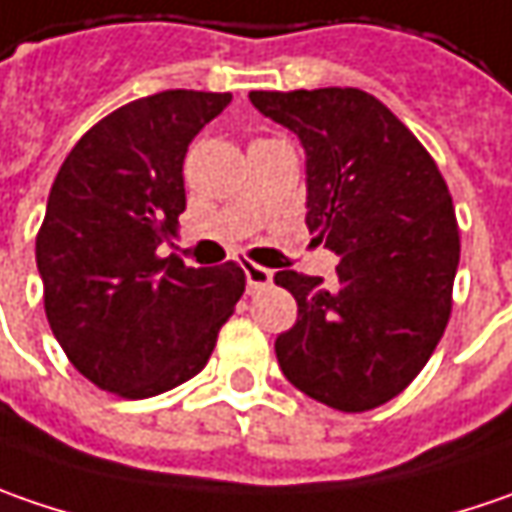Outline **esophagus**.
Returning a JSON list of instances; mask_svg holds the SVG:
<instances>
[{
	"mask_svg": "<svg viewBox=\"0 0 512 512\" xmlns=\"http://www.w3.org/2000/svg\"><path fill=\"white\" fill-rule=\"evenodd\" d=\"M246 283H249V292H260V289L272 286V272L266 266L246 263Z\"/></svg>",
	"mask_w": 512,
	"mask_h": 512,
	"instance_id": "esophagus-1",
	"label": "esophagus"
}]
</instances>
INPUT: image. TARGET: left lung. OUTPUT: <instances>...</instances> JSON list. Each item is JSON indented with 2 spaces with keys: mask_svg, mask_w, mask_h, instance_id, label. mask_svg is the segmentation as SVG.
Here are the masks:
<instances>
[{
  "mask_svg": "<svg viewBox=\"0 0 512 512\" xmlns=\"http://www.w3.org/2000/svg\"><path fill=\"white\" fill-rule=\"evenodd\" d=\"M249 100L298 134L306 226L341 257L332 286L275 275L298 300V321L275 341L280 369L332 410L381 407L410 387L450 321L461 246L447 183L367 91H252Z\"/></svg>",
  "mask_w": 512,
  "mask_h": 512,
  "instance_id": "1",
  "label": "left lung"
}]
</instances>
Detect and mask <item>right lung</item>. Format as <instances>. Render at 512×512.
<instances>
[{
    "label": "right lung",
    "mask_w": 512,
    "mask_h": 512,
    "mask_svg": "<svg viewBox=\"0 0 512 512\" xmlns=\"http://www.w3.org/2000/svg\"><path fill=\"white\" fill-rule=\"evenodd\" d=\"M232 94L163 91L117 108L56 174L36 269L68 361L100 389L151 398L206 367L243 269L160 257L186 212L183 157Z\"/></svg>",
    "instance_id": "add662e5"
}]
</instances>
